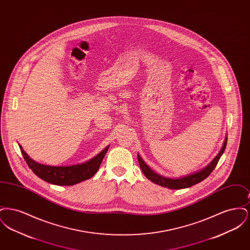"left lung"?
I'll use <instances>...</instances> for the list:
<instances>
[{
  "instance_id": "left-lung-1",
  "label": "left lung",
  "mask_w": 250,
  "mask_h": 250,
  "mask_svg": "<svg viewBox=\"0 0 250 250\" xmlns=\"http://www.w3.org/2000/svg\"><path fill=\"white\" fill-rule=\"evenodd\" d=\"M224 150H225V144L223 145V147L221 148V150L219 151L217 155L214 157V160L208 166L205 167L203 169L198 171V172H195L188 176H185V177H181V178L164 177V176L156 173L155 170H153L152 168H150L143 162V160L142 159H139V163H140V167L143 170V174L147 177V179L152 181L153 183H155L158 186L170 188V189H181V188L192 187V186L202 182L204 179L207 178L211 174V172L214 170L219 158L224 153Z\"/></svg>"
}]
</instances>
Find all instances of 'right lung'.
Returning <instances> with one entry per match:
<instances>
[{
	"label": "right lung",
	"instance_id": "add662e5",
	"mask_svg": "<svg viewBox=\"0 0 250 250\" xmlns=\"http://www.w3.org/2000/svg\"><path fill=\"white\" fill-rule=\"evenodd\" d=\"M20 147L21 149V154L23 155L26 163L34 171V173H36L39 178L43 179L49 184L57 186H73L93 177L99 168L104 157L103 153L101 155L99 154L96 155L93 159L82 165L66 167L46 166L34 161L24 152L22 147Z\"/></svg>",
	"mask_w": 250,
	"mask_h": 250
}]
</instances>
